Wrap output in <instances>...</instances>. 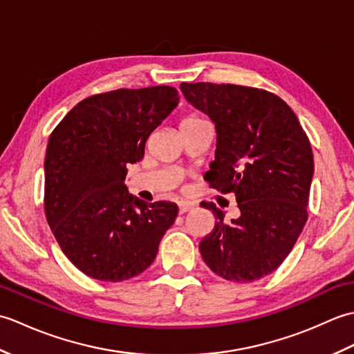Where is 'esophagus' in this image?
<instances>
[{"mask_svg":"<svg viewBox=\"0 0 354 354\" xmlns=\"http://www.w3.org/2000/svg\"><path fill=\"white\" fill-rule=\"evenodd\" d=\"M194 205L190 204V202H179L178 204V208H179V214H184L187 212H190V209L193 208Z\"/></svg>","mask_w":354,"mask_h":354,"instance_id":"34e87169","label":"esophagus"}]
</instances>
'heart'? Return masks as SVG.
I'll list each match as a JSON object with an SVG mask.
<instances>
[{"label": "heart", "instance_id": "b5f03b06", "mask_svg": "<svg viewBox=\"0 0 354 354\" xmlns=\"http://www.w3.org/2000/svg\"><path fill=\"white\" fill-rule=\"evenodd\" d=\"M207 120L202 118L201 115L194 114V112H192V114H187L183 120H181V124H179V127H192V126H196V124H201V123H205Z\"/></svg>", "mask_w": 354, "mask_h": 354}]
</instances>
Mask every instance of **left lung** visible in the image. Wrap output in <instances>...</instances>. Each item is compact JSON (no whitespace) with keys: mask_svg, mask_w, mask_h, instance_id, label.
Instances as JSON below:
<instances>
[{"mask_svg":"<svg viewBox=\"0 0 354 354\" xmlns=\"http://www.w3.org/2000/svg\"><path fill=\"white\" fill-rule=\"evenodd\" d=\"M193 106L216 124V160L208 184L234 193L240 216L230 223L213 202L214 230L199 251L228 281L251 283L272 274L292 251L307 222L313 176L310 141L295 112L266 89L231 84H181Z\"/></svg>","mask_w":354,"mask_h":354,"instance_id":"left-lung-1","label":"left lung"}]
</instances>
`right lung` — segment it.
<instances>
[{
	"mask_svg": "<svg viewBox=\"0 0 354 354\" xmlns=\"http://www.w3.org/2000/svg\"><path fill=\"white\" fill-rule=\"evenodd\" d=\"M179 102L161 85L95 94L51 132L45 155V217L62 252L85 275L123 281L146 270L178 216L171 202L132 196L127 164Z\"/></svg>",
	"mask_w": 354,
	"mask_h": 354,
	"instance_id": "add662e5",
	"label": "right lung"
}]
</instances>
